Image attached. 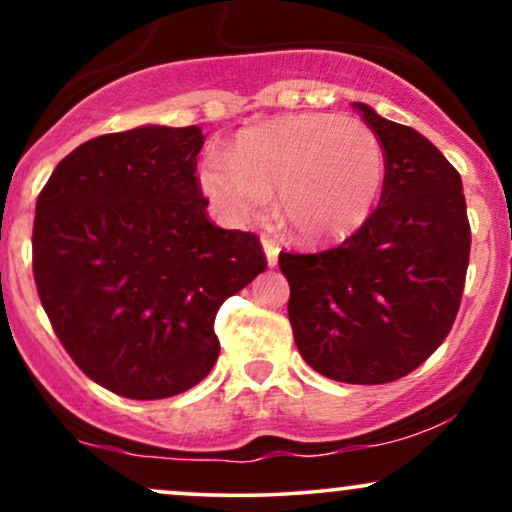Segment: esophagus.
Returning <instances> with one entry per match:
<instances>
[{"label":"esophagus","instance_id":"34e87169","mask_svg":"<svg viewBox=\"0 0 512 512\" xmlns=\"http://www.w3.org/2000/svg\"><path fill=\"white\" fill-rule=\"evenodd\" d=\"M262 250H264V257H267L269 267H274L276 260H279V245L272 243L269 238H262Z\"/></svg>","mask_w":512,"mask_h":512}]
</instances>
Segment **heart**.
Masks as SVG:
<instances>
[{
  "label": "heart",
  "mask_w": 512,
  "mask_h": 512,
  "mask_svg": "<svg viewBox=\"0 0 512 512\" xmlns=\"http://www.w3.org/2000/svg\"><path fill=\"white\" fill-rule=\"evenodd\" d=\"M209 202L231 221L276 211L308 245L349 238L370 219L387 178L385 146L373 129L332 113H298L238 137L231 156H207L197 170Z\"/></svg>",
  "instance_id": "1"
}]
</instances>
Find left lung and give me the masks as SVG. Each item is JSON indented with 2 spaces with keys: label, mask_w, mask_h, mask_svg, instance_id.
I'll return each instance as SVG.
<instances>
[{
  "label": "left lung",
  "mask_w": 512,
  "mask_h": 512,
  "mask_svg": "<svg viewBox=\"0 0 512 512\" xmlns=\"http://www.w3.org/2000/svg\"><path fill=\"white\" fill-rule=\"evenodd\" d=\"M380 137L378 209L339 248L281 252L289 320L310 368L339 383L383 385L419 368L448 337L469 264L462 178L424 134L356 103Z\"/></svg>",
  "instance_id": "obj_1"
}]
</instances>
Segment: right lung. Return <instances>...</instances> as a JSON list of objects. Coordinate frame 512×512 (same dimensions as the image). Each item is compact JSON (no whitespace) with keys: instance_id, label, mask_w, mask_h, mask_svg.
Segmentation results:
<instances>
[{"instance_id":"1","label":"right lung","mask_w":512,"mask_h":512,"mask_svg":"<svg viewBox=\"0 0 512 512\" xmlns=\"http://www.w3.org/2000/svg\"><path fill=\"white\" fill-rule=\"evenodd\" d=\"M197 125H142L62 158L35 204L33 276L64 349L129 399L180 395L219 358L221 303L267 269L257 236L207 219Z\"/></svg>"}]
</instances>
